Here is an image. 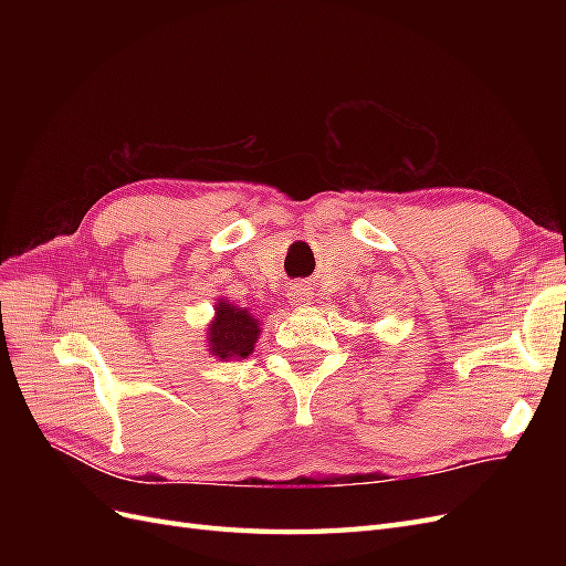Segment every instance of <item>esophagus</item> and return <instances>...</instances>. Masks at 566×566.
Wrapping results in <instances>:
<instances>
[{"instance_id":"1","label":"esophagus","mask_w":566,"mask_h":566,"mask_svg":"<svg viewBox=\"0 0 566 566\" xmlns=\"http://www.w3.org/2000/svg\"><path fill=\"white\" fill-rule=\"evenodd\" d=\"M287 297H290V302H293V304H304V302H310L312 293H310V287H306V285L295 283V285H290Z\"/></svg>"}]
</instances>
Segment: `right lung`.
Listing matches in <instances>:
<instances>
[{"label":"right lung","mask_w":566,"mask_h":566,"mask_svg":"<svg viewBox=\"0 0 566 566\" xmlns=\"http://www.w3.org/2000/svg\"><path fill=\"white\" fill-rule=\"evenodd\" d=\"M260 337V323L243 306L227 302L217 304V316L210 323V352L219 358H245Z\"/></svg>","instance_id":"add662e5"}]
</instances>
